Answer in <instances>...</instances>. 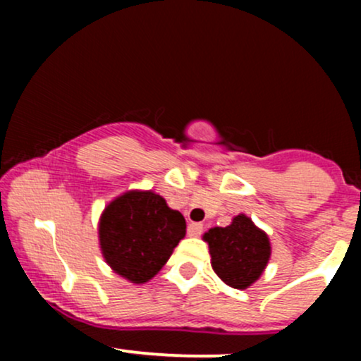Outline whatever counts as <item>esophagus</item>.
<instances>
[{"label": "esophagus", "instance_id": "obj_1", "mask_svg": "<svg viewBox=\"0 0 361 361\" xmlns=\"http://www.w3.org/2000/svg\"><path fill=\"white\" fill-rule=\"evenodd\" d=\"M202 233H204V226L198 222H192L188 224V235H192V238H198Z\"/></svg>", "mask_w": 361, "mask_h": 361}]
</instances>
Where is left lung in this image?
I'll list each match as a JSON object with an SVG mask.
<instances>
[{
  "label": "left lung",
  "mask_w": 361,
  "mask_h": 361,
  "mask_svg": "<svg viewBox=\"0 0 361 361\" xmlns=\"http://www.w3.org/2000/svg\"><path fill=\"white\" fill-rule=\"evenodd\" d=\"M214 271L229 287H251L267 268L270 239L247 215L239 214L227 227H212L204 234Z\"/></svg>",
  "instance_id": "1"
}]
</instances>
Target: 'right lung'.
I'll use <instances>...</instances> for the list:
<instances>
[{
	"instance_id": "obj_1",
	"label": "right lung",
	"mask_w": 361,
	"mask_h": 361,
	"mask_svg": "<svg viewBox=\"0 0 361 361\" xmlns=\"http://www.w3.org/2000/svg\"><path fill=\"white\" fill-rule=\"evenodd\" d=\"M185 234L183 215L151 190L120 195L105 207L98 224L103 258L132 283L157 275Z\"/></svg>"
}]
</instances>
